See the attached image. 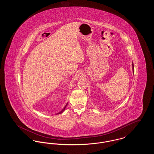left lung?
I'll return each mask as SVG.
<instances>
[{"label": "left lung", "mask_w": 154, "mask_h": 154, "mask_svg": "<svg viewBox=\"0 0 154 154\" xmlns=\"http://www.w3.org/2000/svg\"><path fill=\"white\" fill-rule=\"evenodd\" d=\"M132 69H133V71L134 70V67H133V63H132Z\"/></svg>", "instance_id": "left-lung-1"}]
</instances>
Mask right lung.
I'll return each mask as SVG.
<instances>
[{
    "instance_id": "right-lung-1",
    "label": "right lung",
    "mask_w": 154,
    "mask_h": 154,
    "mask_svg": "<svg viewBox=\"0 0 154 154\" xmlns=\"http://www.w3.org/2000/svg\"><path fill=\"white\" fill-rule=\"evenodd\" d=\"M67 104H67V103H66V105H65V106L64 107V108H63V109H62V110H60V111H59V112H58V113H57L56 114L57 115V114H62V112H63V111H64L65 110V109H66V106H67Z\"/></svg>"
}]
</instances>
